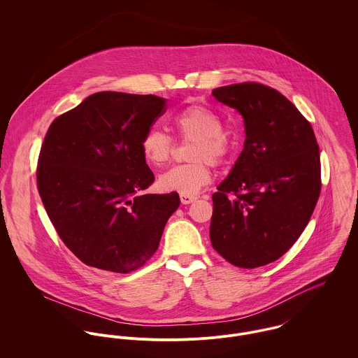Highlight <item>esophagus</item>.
<instances>
[{
    "label": "esophagus",
    "instance_id": "34e87169",
    "mask_svg": "<svg viewBox=\"0 0 358 358\" xmlns=\"http://www.w3.org/2000/svg\"><path fill=\"white\" fill-rule=\"evenodd\" d=\"M197 200V197H194V196H187V194H180V201H182V204H192V203H194Z\"/></svg>",
    "mask_w": 358,
    "mask_h": 358
}]
</instances>
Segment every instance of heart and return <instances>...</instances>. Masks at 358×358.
Instances as JSON below:
<instances>
[{"instance_id":"obj_1","label":"heart","mask_w":358,"mask_h":358,"mask_svg":"<svg viewBox=\"0 0 358 358\" xmlns=\"http://www.w3.org/2000/svg\"><path fill=\"white\" fill-rule=\"evenodd\" d=\"M173 128L183 142H193L189 159L192 164L176 165L159 175L158 186L164 192L197 194L210 182L212 166L226 162L231 143L222 131L220 118L200 104H192L173 117ZM142 154L155 168L166 164L175 149L173 139L159 129H150L142 139Z\"/></svg>"}]
</instances>
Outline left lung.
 <instances>
[{"instance_id":"left-lung-1","label":"left lung","mask_w":358,"mask_h":358,"mask_svg":"<svg viewBox=\"0 0 358 358\" xmlns=\"http://www.w3.org/2000/svg\"><path fill=\"white\" fill-rule=\"evenodd\" d=\"M244 117L245 143L213 193L209 237L229 263L255 268L299 238L321 193L320 149L310 122L278 91L241 83L212 91Z\"/></svg>"}]
</instances>
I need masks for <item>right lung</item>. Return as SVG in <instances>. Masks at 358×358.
Wrapping results in <instances>:
<instances>
[{
  "mask_svg": "<svg viewBox=\"0 0 358 358\" xmlns=\"http://www.w3.org/2000/svg\"><path fill=\"white\" fill-rule=\"evenodd\" d=\"M154 95L98 92L52 121L37 187L64 245L87 266L131 273L154 255L179 194H146L142 139L166 110Z\"/></svg>",
  "mask_w": 358,
  "mask_h": 358,
  "instance_id": "right-lung-1",
  "label": "right lung"
}]
</instances>
